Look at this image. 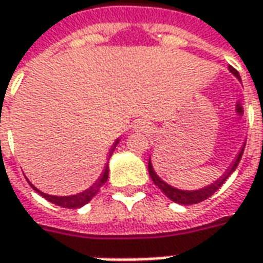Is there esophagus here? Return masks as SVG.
Returning <instances> with one entry per match:
<instances>
[{
    "label": "esophagus",
    "instance_id": "obj_1",
    "mask_svg": "<svg viewBox=\"0 0 263 263\" xmlns=\"http://www.w3.org/2000/svg\"><path fill=\"white\" fill-rule=\"evenodd\" d=\"M134 128H135L137 131H146V128H148V126H146L145 122H141V121H139V122H137V124H135V126H134Z\"/></svg>",
    "mask_w": 263,
    "mask_h": 263
}]
</instances>
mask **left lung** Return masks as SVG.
I'll list each match as a JSON object with an SVG mask.
<instances>
[{
  "label": "left lung",
  "instance_id": "8db88e82",
  "mask_svg": "<svg viewBox=\"0 0 263 263\" xmlns=\"http://www.w3.org/2000/svg\"><path fill=\"white\" fill-rule=\"evenodd\" d=\"M229 70L232 74H235L237 79L240 80V76H239L237 70H235L232 66H229ZM243 149L245 144L242 145V149L239 151V154L236 155L235 161L230 164L229 168L224 171V174H223L220 178H217L214 183L209 184V185L203 187V189H199V190H180V189H176V187L170 185L168 183H165V181L161 180V178L158 177V174L154 171V167H153V164H151V158H149V161H148V173H149V177L153 178V181H154L155 185H157V187H158L171 201L178 203V204H184V206L196 204V203H200V201H204L206 199H209L210 196H213L214 193L220 189L221 185H223V183L229 178L230 174L236 170L237 164H239L240 158H242V154H243Z\"/></svg>",
  "mask_w": 263,
  "mask_h": 263
}]
</instances>
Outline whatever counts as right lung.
I'll use <instances>...</instances> for the list:
<instances>
[{"label":"right lung","instance_id":"add662e5","mask_svg":"<svg viewBox=\"0 0 263 263\" xmlns=\"http://www.w3.org/2000/svg\"><path fill=\"white\" fill-rule=\"evenodd\" d=\"M119 144V138L115 141V144L112 145V148L109 149V157H108V161L109 158H110V155L114 154V151H115V148L117 145ZM108 176H109V167H108V162H106V165H105V170H103V173H102V176L95 181L87 190L82 193H78V194H73V196H51V194H46V193L40 192L39 189H35L33 184L30 183L28 180V184L33 187L35 192L39 193V194H42L43 197L46 200H49L50 203H53V204H57V206L60 207H66V209H79V207L85 206L86 203H89L90 200L93 199L95 196L98 194V192L101 190V187L103 184L106 183V180H108Z\"/></svg>","mask_w":263,"mask_h":263}]
</instances>
